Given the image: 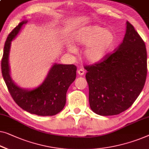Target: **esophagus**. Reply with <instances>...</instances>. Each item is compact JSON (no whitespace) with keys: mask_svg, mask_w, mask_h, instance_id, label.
Instances as JSON below:
<instances>
[{"mask_svg":"<svg viewBox=\"0 0 149 149\" xmlns=\"http://www.w3.org/2000/svg\"><path fill=\"white\" fill-rule=\"evenodd\" d=\"M85 70H84L83 69H82V68L77 70V73H78L79 75H81V76H82V75H83L84 74H85Z\"/></svg>","mask_w":149,"mask_h":149,"instance_id":"esophagus-1","label":"esophagus"}]
</instances>
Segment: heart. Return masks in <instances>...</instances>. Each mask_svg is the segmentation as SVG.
<instances>
[{"label":"heart","instance_id":"b5f03b06","mask_svg":"<svg viewBox=\"0 0 149 149\" xmlns=\"http://www.w3.org/2000/svg\"><path fill=\"white\" fill-rule=\"evenodd\" d=\"M75 43L85 47L83 55L88 62L97 64L102 62L113 50L116 43V36L113 30L91 25L79 29L74 36ZM68 50L76 52L77 49L70 46Z\"/></svg>","mask_w":149,"mask_h":149}]
</instances>
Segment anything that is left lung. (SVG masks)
I'll list each match as a JSON object with an SVG mask.
<instances>
[{
	"instance_id": "1",
	"label": "left lung",
	"mask_w": 149,
	"mask_h": 149,
	"mask_svg": "<svg viewBox=\"0 0 149 149\" xmlns=\"http://www.w3.org/2000/svg\"><path fill=\"white\" fill-rule=\"evenodd\" d=\"M91 109L100 116L118 115L133 104L147 74V54L143 39L128 21L124 40L102 62L85 68Z\"/></svg>"
}]
</instances>
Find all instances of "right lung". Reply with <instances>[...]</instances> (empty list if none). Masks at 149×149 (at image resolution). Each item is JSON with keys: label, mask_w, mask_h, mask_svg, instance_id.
Here are the masks:
<instances>
[{"label": "right lung", "mask_w": 149, "mask_h": 149, "mask_svg": "<svg viewBox=\"0 0 149 149\" xmlns=\"http://www.w3.org/2000/svg\"><path fill=\"white\" fill-rule=\"evenodd\" d=\"M27 22L23 21L8 36L1 62L2 74L10 95L19 107L38 116H54L61 111L66 104V92L76 79L77 66L55 63L39 87L25 89L17 85L10 74L8 56L11 42Z\"/></svg>", "instance_id": "obj_1"}]
</instances>
